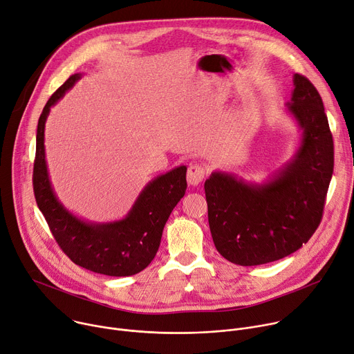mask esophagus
<instances>
[{
    "instance_id": "34e87169",
    "label": "esophagus",
    "mask_w": 354,
    "mask_h": 354,
    "mask_svg": "<svg viewBox=\"0 0 354 354\" xmlns=\"http://www.w3.org/2000/svg\"><path fill=\"white\" fill-rule=\"evenodd\" d=\"M205 175H206V169L202 165L199 164L190 165L187 168V183L192 186H198L205 179Z\"/></svg>"
}]
</instances>
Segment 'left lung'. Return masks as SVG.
<instances>
[{
	"label": "left lung",
	"mask_w": 354,
	"mask_h": 354,
	"mask_svg": "<svg viewBox=\"0 0 354 354\" xmlns=\"http://www.w3.org/2000/svg\"><path fill=\"white\" fill-rule=\"evenodd\" d=\"M286 110L302 133L301 144L274 176L255 183L217 171L205 182L213 243L237 266H261L295 252L322 220L333 138L322 97L305 76L294 75Z\"/></svg>",
	"instance_id": "left-lung-1"
}]
</instances>
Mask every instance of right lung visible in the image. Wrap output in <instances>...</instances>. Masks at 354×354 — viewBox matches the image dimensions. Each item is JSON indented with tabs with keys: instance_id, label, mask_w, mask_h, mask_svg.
Here are the masks:
<instances>
[{
	"instance_id": "add662e5",
	"label": "right lung",
	"mask_w": 354,
	"mask_h": 354,
	"mask_svg": "<svg viewBox=\"0 0 354 354\" xmlns=\"http://www.w3.org/2000/svg\"><path fill=\"white\" fill-rule=\"evenodd\" d=\"M82 73L72 75L48 100L38 121L34 164V194L48 226L69 259L93 272L128 277L147 268L159 248L160 237L174 207L186 192V167L152 179L128 214L110 223L79 218L63 206L52 187L45 159V122L50 107L75 86Z\"/></svg>"
}]
</instances>
